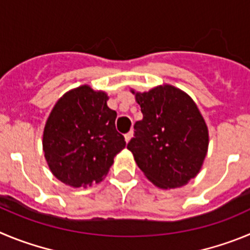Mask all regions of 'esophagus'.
<instances>
[{"instance_id":"34e87169","label":"esophagus","mask_w":250,"mask_h":250,"mask_svg":"<svg viewBox=\"0 0 250 250\" xmlns=\"http://www.w3.org/2000/svg\"><path fill=\"white\" fill-rule=\"evenodd\" d=\"M132 137H133V132H132V130H130V132H128V133H125V142H129L130 141V138H132Z\"/></svg>"}]
</instances>
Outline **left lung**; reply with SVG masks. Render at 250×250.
I'll return each instance as SVG.
<instances>
[{
    "label": "left lung",
    "mask_w": 250,
    "mask_h": 250,
    "mask_svg": "<svg viewBox=\"0 0 250 250\" xmlns=\"http://www.w3.org/2000/svg\"><path fill=\"white\" fill-rule=\"evenodd\" d=\"M134 93V91H132ZM143 118L127 148L159 188H178L194 178L208 149V128L192 98L173 86L136 93Z\"/></svg>",
    "instance_id": "left-lung-1"
}]
</instances>
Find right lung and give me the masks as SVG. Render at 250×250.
Masks as SVG:
<instances>
[{"instance_id":"1","label":"right lung","mask_w":250,"mask_h":250,"mask_svg":"<svg viewBox=\"0 0 250 250\" xmlns=\"http://www.w3.org/2000/svg\"><path fill=\"white\" fill-rule=\"evenodd\" d=\"M104 92L81 86L58 100L46 122L43 152L56 178L75 188L98 183L125 147Z\"/></svg>"}]
</instances>
